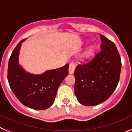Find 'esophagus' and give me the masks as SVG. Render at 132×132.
<instances>
[{"instance_id": "esophagus-1", "label": "esophagus", "mask_w": 132, "mask_h": 132, "mask_svg": "<svg viewBox=\"0 0 132 132\" xmlns=\"http://www.w3.org/2000/svg\"><path fill=\"white\" fill-rule=\"evenodd\" d=\"M76 64L73 62H72L70 64V66H69V73H70V74L73 73L75 69H76Z\"/></svg>"}]
</instances>
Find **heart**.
Segmentation results:
<instances>
[{"mask_svg":"<svg viewBox=\"0 0 132 132\" xmlns=\"http://www.w3.org/2000/svg\"><path fill=\"white\" fill-rule=\"evenodd\" d=\"M95 51L96 49L94 46L90 47H89L87 49V51H86L85 53V56H87V57H89V56H91L94 55V53H95Z\"/></svg>","mask_w":132,"mask_h":132,"instance_id":"obj_1","label":"heart"}]
</instances>
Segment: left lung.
Wrapping results in <instances>:
<instances>
[{
	"label": "left lung",
	"instance_id": "left-lung-1",
	"mask_svg": "<svg viewBox=\"0 0 132 132\" xmlns=\"http://www.w3.org/2000/svg\"><path fill=\"white\" fill-rule=\"evenodd\" d=\"M101 51L90 62L78 64L74 72V92L78 102L92 106L105 102L119 82L121 59L116 45L100 34Z\"/></svg>",
	"mask_w": 132,
	"mask_h": 132
}]
</instances>
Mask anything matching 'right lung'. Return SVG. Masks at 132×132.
<instances>
[{
  "instance_id": "obj_1",
  "label": "right lung",
  "mask_w": 132,
  "mask_h": 132,
  "mask_svg": "<svg viewBox=\"0 0 132 132\" xmlns=\"http://www.w3.org/2000/svg\"><path fill=\"white\" fill-rule=\"evenodd\" d=\"M22 40L12 52L8 62V81L12 92L23 105L36 110H44L54 103L58 88L68 75L69 64L40 75L24 71L18 62Z\"/></svg>"
}]
</instances>
